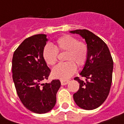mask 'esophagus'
<instances>
[{"mask_svg":"<svg viewBox=\"0 0 124 124\" xmlns=\"http://www.w3.org/2000/svg\"><path fill=\"white\" fill-rule=\"evenodd\" d=\"M60 82H61V84L62 85H64L68 84L69 80H60Z\"/></svg>","mask_w":124,"mask_h":124,"instance_id":"obj_1","label":"esophagus"}]
</instances>
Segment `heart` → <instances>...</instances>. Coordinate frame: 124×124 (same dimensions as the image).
<instances>
[{
  "mask_svg": "<svg viewBox=\"0 0 124 124\" xmlns=\"http://www.w3.org/2000/svg\"><path fill=\"white\" fill-rule=\"evenodd\" d=\"M66 51L65 60L68 62L60 63L52 70L54 78L66 80L70 78L77 71V66H84L88 55V47L85 42L70 35H64L56 39L54 47L46 44L43 48L42 57L49 66L56 64L58 52Z\"/></svg>",
  "mask_w": 124,
  "mask_h": 124,
  "instance_id": "b5f03b06",
  "label": "heart"
}]
</instances>
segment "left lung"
I'll list each match as a JSON object with an SVG mask.
<instances>
[{"instance_id":"1","label":"left lung","mask_w":124,"mask_h":124,"mask_svg":"<svg viewBox=\"0 0 124 124\" xmlns=\"http://www.w3.org/2000/svg\"><path fill=\"white\" fill-rule=\"evenodd\" d=\"M70 32L79 34L85 39L88 47L86 62L80 73L86 78V82L78 77L74 78L80 84L79 89L73 94L74 100L84 109H94L104 103L109 93L113 60L106 43L92 32L87 30Z\"/></svg>"}]
</instances>
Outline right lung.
<instances>
[{
    "label": "right lung",
    "mask_w": 124,
    "mask_h": 124,
    "mask_svg": "<svg viewBox=\"0 0 124 124\" xmlns=\"http://www.w3.org/2000/svg\"><path fill=\"white\" fill-rule=\"evenodd\" d=\"M47 41L44 34L27 38L15 51L12 59L13 80L18 97L28 109L39 114L53 108L61 85L59 80L42 83L51 73L42 57Z\"/></svg>",
    "instance_id": "1"
}]
</instances>
